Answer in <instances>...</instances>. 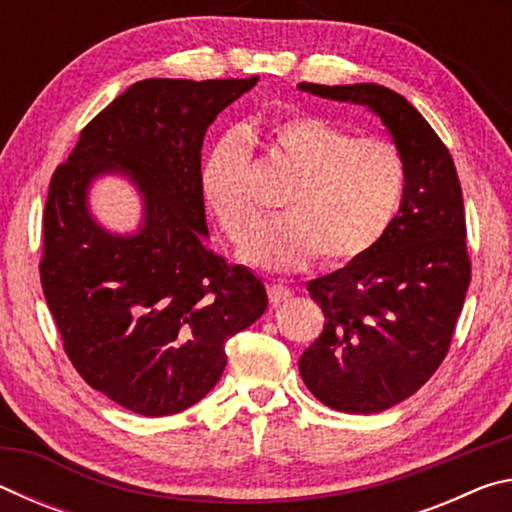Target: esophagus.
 Segmentation results:
<instances>
[{"mask_svg":"<svg viewBox=\"0 0 512 512\" xmlns=\"http://www.w3.org/2000/svg\"><path fill=\"white\" fill-rule=\"evenodd\" d=\"M291 296H293V291L287 287V284H282V282H271V284H268V300H271L273 305L287 302Z\"/></svg>","mask_w":512,"mask_h":512,"instance_id":"1","label":"esophagus"}]
</instances>
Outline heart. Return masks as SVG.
Here are the masks:
<instances>
[{
	"instance_id": "1",
	"label": "heart",
	"mask_w": 512,
	"mask_h": 512,
	"mask_svg": "<svg viewBox=\"0 0 512 512\" xmlns=\"http://www.w3.org/2000/svg\"><path fill=\"white\" fill-rule=\"evenodd\" d=\"M262 142L293 176L282 196L287 214L264 223L246 257L271 271H293L320 255L327 266L366 257L400 210L406 167L400 149L381 137H354L316 115L273 126ZM205 201L230 241L244 244L262 210L250 192V151L239 135H225L203 164Z\"/></svg>"
}]
</instances>
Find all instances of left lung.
I'll return each mask as SVG.
<instances>
[{"label":"left lung","instance_id":"8db88e82","mask_svg":"<svg viewBox=\"0 0 512 512\" xmlns=\"http://www.w3.org/2000/svg\"><path fill=\"white\" fill-rule=\"evenodd\" d=\"M298 88L368 106L404 158L402 205L384 239L307 284L325 325L298 363L329 409L379 413L420 391L452 345L472 277L461 180L443 140L397 92L377 83Z\"/></svg>","mask_w":512,"mask_h":512}]
</instances>
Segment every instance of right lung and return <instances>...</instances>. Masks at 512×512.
Instances as JSON below:
<instances>
[{"instance_id":"obj_1","label":"right lung","mask_w":512,"mask_h":512,"mask_svg":"<svg viewBox=\"0 0 512 512\" xmlns=\"http://www.w3.org/2000/svg\"><path fill=\"white\" fill-rule=\"evenodd\" d=\"M257 79L137 81L51 176L40 282L63 350L94 391L146 418L203 400L228 361L225 341L268 305L259 277L203 244V137ZM106 170H126L143 192L133 238L99 229L84 205Z\"/></svg>"}]
</instances>
